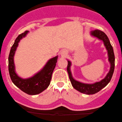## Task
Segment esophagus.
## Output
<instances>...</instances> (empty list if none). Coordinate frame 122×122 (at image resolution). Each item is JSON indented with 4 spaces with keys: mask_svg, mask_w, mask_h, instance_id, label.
I'll return each instance as SVG.
<instances>
[{
    "mask_svg": "<svg viewBox=\"0 0 122 122\" xmlns=\"http://www.w3.org/2000/svg\"><path fill=\"white\" fill-rule=\"evenodd\" d=\"M67 54H68L67 51H66V50H63V51H61V56H62L63 58H65L66 57V55H67Z\"/></svg>",
    "mask_w": 122,
    "mask_h": 122,
    "instance_id": "obj_1",
    "label": "esophagus"
}]
</instances>
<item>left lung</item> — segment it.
I'll use <instances>...</instances> for the list:
<instances>
[{"label":"left lung","instance_id":"left-lung-1","mask_svg":"<svg viewBox=\"0 0 122 122\" xmlns=\"http://www.w3.org/2000/svg\"><path fill=\"white\" fill-rule=\"evenodd\" d=\"M90 35L93 37H96L100 40L103 42L106 49L107 52L108 61L110 64V70L107 73L105 78L99 82H96L94 83H85L76 80L72 76L71 71V67L72 63L68 60L67 72L69 75V80L71 81L72 86L74 88L78 91L79 92L86 95H92L99 92L101 90L105 87L109 83L111 80L112 76L113 75L115 67V56L113 47L110 44L108 37L105 33L99 30L92 31L90 32Z\"/></svg>","mask_w":122,"mask_h":122}]
</instances>
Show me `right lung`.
<instances>
[{
    "label": "right lung",
    "mask_w": 122,
    "mask_h": 122,
    "mask_svg": "<svg viewBox=\"0 0 122 122\" xmlns=\"http://www.w3.org/2000/svg\"><path fill=\"white\" fill-rule=\"evenodd\" d=\"M28 31L19 35L11 47L8 58L9 73L13 83L23 92L31 95H35L42 92L49 86L51 76L57 62L58 56L50 59L44 67L33 76L22 78L15 72L14 56L20 40L27 35Z\"/></svg>",
    "instance_id": "1"
}]
</instances>
